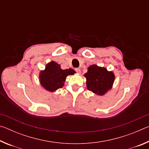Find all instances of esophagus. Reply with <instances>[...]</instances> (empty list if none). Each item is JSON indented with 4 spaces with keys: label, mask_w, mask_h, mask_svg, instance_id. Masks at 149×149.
Listing matches in <instances>:
<instances>
[{
    "label": "esophagus",
    "mask_w": 149,
    "mask_h": 149,
    "mask_svg": "<svg viewBox=\"0 0 149 149\" xmlns=\"http://www.w3.org/2000/svg\"><path fill=\"white\" fill-rule=\"evenodd\" d=\"M75 71H76V72L78 73V74H80L81 73V70L79 68H75Z\"/></svg>",
    "instance_id": "34e87169"
}]
</instances>
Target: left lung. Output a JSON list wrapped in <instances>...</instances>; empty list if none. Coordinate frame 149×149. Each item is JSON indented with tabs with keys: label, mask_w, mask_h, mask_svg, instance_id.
<instances>
[{
	"label": "left lung",
	"mask_w": 149,
	"mask_h": 149,
	"mask_svg": "<svg viewBox=\"0 0 149 149\" xmlns=\"http://www.w3.org/2000/svg\"><path fill=\"white\" fill-rule=\"evenodd\" d=\"M84 77L87 89L99 96L104 95L112 89L115 80L114 72L96 64L89 66Z\"/></svg>",
	"instance_id": "left-lung-1"
}]
</instances>
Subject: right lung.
<instances>
[{"label":"right lung","instance_id":"1","mask_svg":"<svg viewBox=\"0 0 149 149\" xmlns=\"http://www.w3.org/2000/svg\"><path fill=\"white\" fill-rule=\"evenodd\" d=\"M75 71L72 68L62 70L60 64L54 61L48 63L45 69L39 72V82L45 90L54 92L64 86L68 75H74Z\"/></svg>","mask_w":149,"mask_h":149}]
</instances>
